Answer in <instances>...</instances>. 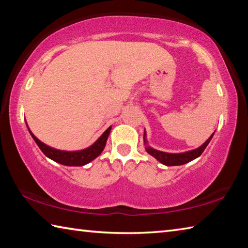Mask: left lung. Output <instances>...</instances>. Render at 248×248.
Listing matches in <instances>:
<instances>
[{"label":"left lung","instance_id":"obj_1","mask_svg":"<svg viewBox=\"0 0 248 248\" xmlns=\"http://www.w3.org/2000/svg\"><path fill=\"white\" fill-rule=\"evenodd\" d=\"M213 134H215V132H213L211 134V137H210L202 145L199 146V148L191 150V151H187V152H184V153H166V152H162V151L155 150L153 148H151V146H149V145L145 146V150L150 155H152V156L156 158L158 162H161L162 164H164L166 166L183 165V164H186V163H188V162L192 161V159L199 157L200 155L202 154L204 149L207 148V145L209 144V142L211 141ZM145 136L146 134L144 131V137H143L144 144L148 143L145 139Z\"/></svg>","mask_w":248,"mask_h":248}]
</instances>
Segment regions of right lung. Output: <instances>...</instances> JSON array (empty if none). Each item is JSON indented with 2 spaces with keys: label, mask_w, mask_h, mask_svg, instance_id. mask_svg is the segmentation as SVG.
Returning a JSON list of instances; mask_svg holds the SVG:
<instances>
[{
  "label": "right lung",
  "mask_w": 248,
  "mask_h": 248,
  "mask_svg": "<svg viewBox=\"0 0 248 248\" xmlns=\"http://www.w3.org/2000/svg\"><path fill=\"white\" fill-rule=\"evenodd\" d=\"M110 130H111V127H109L106 131H105L102 136L98 138V140L96 141L94 144H92L90 148H86L81 151H73V152L50 148L49 145L43 143L40 140L37 139L31 130H29V133L31 134L32 139L35 140L37 145L39 146V149L43 151V153L46 155V156L51 158L52 161L60 163V164L66 165V166H83L87 164V163L93 161V159H95L100 153L103 152L105 145H106L109 133H110Z\"/></svg>",
  "instance_id": "right-lung-1"
}]
</instances>
